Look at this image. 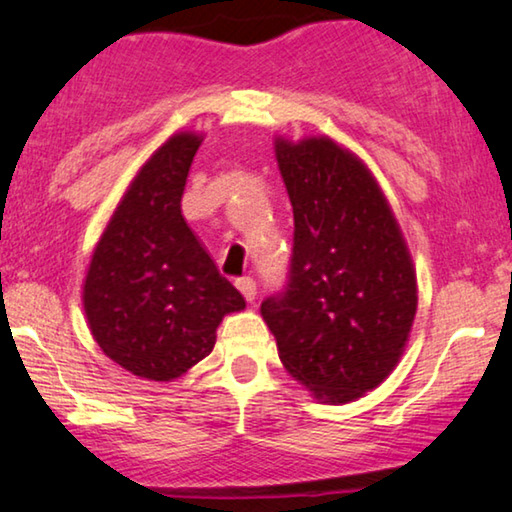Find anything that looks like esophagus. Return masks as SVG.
Segmentation results:
<instances>
[{
  "mask_svg": "<svg viewBox=\"0 0 512 512\" xmlns=\"http://www.w3.org/2000/svg\"><path fill=\"white\" fill-rule=\"evenodd\" d=\"M234 285H236V289H239V292H241L243 296H246V301H250V303L255 301V296H257V282H255L253 278H250V276L236 278Z\"/></svg>",
  "mask_w": 512,
  "mask_h": 512,
  "instance_id": "1",
  "label": "esophagus"
}]
</instances>
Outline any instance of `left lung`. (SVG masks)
Masks as SVG:
<instances>
[{"mask_svg":"<svg viewBox=\"0 0 512 512\" xmlns=\"http://www.w3.org/2000/svg\"><path fill=\"white\" fill-rule=\"evenodd\" d=\"M276 158L294 209V246L285 285L262 301V317L289 375L322 400H356L391 375L409 338L414 264L356 156L329 137H278Z\"/></svg>","mask_w":512,"mask_h":512,"instance_id":"8db88e82","label":"left lung"}]
</instances>
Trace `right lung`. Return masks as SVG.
Returning <instances> with one entry per match:
<instances>
[{
	"mask_svg": "<svg viewBox=\"0 0 512 512\" xmlns=\"http://www.w3.org/2000/svg\"><path fill=\"white\" fill-rule=\"evenodd\" d=\"M200 135L177 133L142 170L91 257L85 312L98 347L151 381H170L207 358L227 312L246 301L181 216Z\"/></svg>",
	"mask_w": 512,
	"mask_h": 512,
	"instance_id": "right-lung-1",
	"label": "right lung"
}]
</instances>
